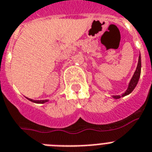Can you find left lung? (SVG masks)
Masks as SVG:
<instances>
[{
	"instance_id": "1",
	"label": "left lung",
	"mask_w": 152,
	"mask_h": 152,
	"mask_svg": "<svg viewBox=\"0 0 152 152\" xmlns=\"http://www.w3.org/2000/svg\"><path fill=\"white\" fill-rule=\"evenodd\" d=\"M141 68H142V62H141V55H139L137 68L136 69H135V71H134V75H133V76L132 77L131 80H130V82H129V86H128L126 91H125L124 93H122L121 96H119V95H117V96H113V98L115 99H120L121 97H123V96H127V95L130 94V93L134 90V89L135 88L137 84H138V80H139L140 75H141Z\"/></svg>"
}]
</instances>
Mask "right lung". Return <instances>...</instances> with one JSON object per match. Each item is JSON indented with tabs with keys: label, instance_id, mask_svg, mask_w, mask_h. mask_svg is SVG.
Returning a JSON list of instances; mask_svg holds the SVG:
<instances>
[{
	"label": "right lung",
	"instance_id": "1",
	"mask_svg": "<svg viewBox=\"0 0 152 152\" xmlns=\"http://www.w3.org/2000/svg\"><path fill=\"white\" fill-rule=\"evenodd\" d=\"M27 99H29L30 101L33 102H35V103H39V104H43L45 103V102H48V100L47 99H45V100H34V99H29V98H27Z\"/></svg>",
	"mask_w": 152,
	"mask_h": 152
}]
</instances>
